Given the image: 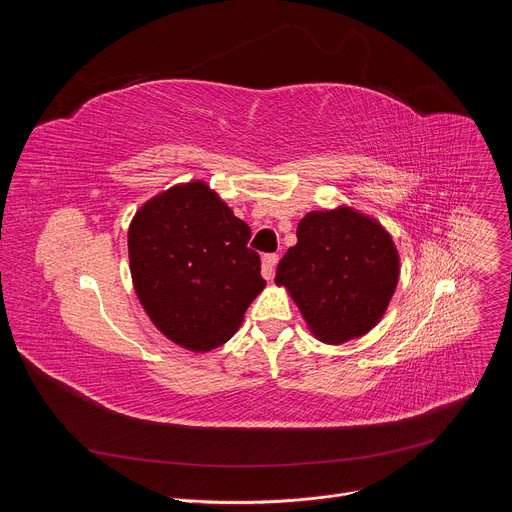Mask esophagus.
Instances as JSON below:
<instances>
[{"instance_id": "34e87169", "label": "esophagus", "mask_w": 512, "mask_h": 512, "mask_svg": "<svg viewBox=\"0 0 512 512\" xmlns=\"http://www.w3.org/2000/svg\"><path fill=\"white\" fill-rule=\"evenodd\" d=\"M277 255H273V253H269V255H263V259H261V273H263V277L267 279V281H271L273 279V275H275V265H277Z\"/></svg>"}]
</instances>
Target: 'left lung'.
<instances>
[{"mask_svg":"<svg viewBox=\"0 0 512 512\" xmlns=\"http://www.w3.org/2000/svg\"><path fill=\"white\" fill-rule=\"evenodd\" d=\"M399 253L375 218L350 206L308 212L277 265L312 334L342 344L373 330L395 294Z\"/></svg>","mask_w":512,"mask_h":512,"instance_id":"1","label":"left lung"}]
</instances>
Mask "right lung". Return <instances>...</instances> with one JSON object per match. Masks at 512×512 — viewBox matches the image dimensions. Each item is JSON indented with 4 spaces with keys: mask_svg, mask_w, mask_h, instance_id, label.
<instances>
[{
    "mask_svg": "<svg viewBox=\"0 0 512 512\" xmlns=\"http://www.w3.org/2000/svg\"><path fill=\"white\" fill-rule=\"evenodd\" d=\"M251 229L202 180L178 184L145 202L127 233L135 294L172 342L208 352L241 326L261 294Z\"/></svg>",
    "mask_w": 512,
    "mask_h": 512,
    "instance_id": "obj_1",
    "label": "right lung"
}]
</instances>
